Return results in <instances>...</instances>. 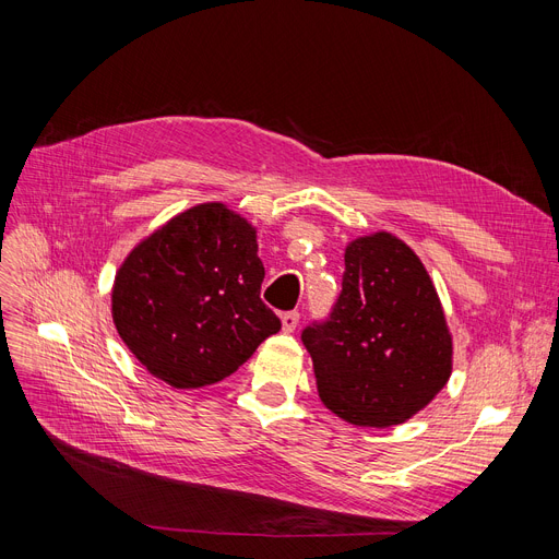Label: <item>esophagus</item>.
Instances as JSON below:
<instances>
[{
	"instance_id": "1",
	"label": "esophagus",
	"mask_w": 559,
	"mask_h": 559,
	"mask_svg": "<svg viewBox=\"0 0 559 559\" xmlns=\"http://www.w3.org/2000/svg\"><path fill=\"white\" fill-rule=\"evenodd\" d=\"M298 323H300V313L298 311L282 313V328H284V332H294L298 328Z\"/></svg>"
}]
</instances>
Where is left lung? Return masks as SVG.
Instances as JSON below:
<instances>
[{"instance_id":"1","label":"left lung","mask_w":559,"mask_h":559,"mask_svg":"<svg viewBox=\"0 0 559 559\" xmlns=\"http://www.w3.org/2000/svg\"><path fill=\"white\" fill-rule=\"evenodd\" d=\"M341 296L302 343L318 395L359 428H391L428 407L453 373V334L416 252L389 231L345 246Z\"/></svg>"}]
</instances>
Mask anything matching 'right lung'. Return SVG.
<instances>
[{
	"label": "right lung",
	"instance_id": "add662e5",
	"mask_svg": "<svg viewBox=\"0 0 559 559\" xmlns=\"http://www.w3.org/2000/svg\"><path fill=\"white\" fill-rule=\"evenodd\" d=\"M257 227L223 202L181 211L131 248L111 288L114 325L156 380L229 378L282 323L259 298Z\"/></svg>",
	"mask_w": 559,
	"mask_h": 559
}]
</instances>
